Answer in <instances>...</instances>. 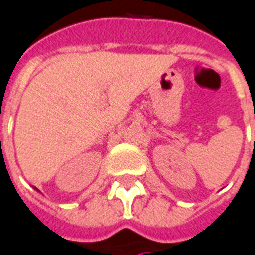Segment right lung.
Wrapping results in <instances>:
<instances>
[{
	"label": "right lung",
	"mask_w": 255,
	"mask_h": 255,
	"mask_svg": "<svg viewBox=\"0 0 255 255\" xmlns=\"http://www.w3.org/2000/svg\"><path fill=\"white\" fill-rule=\"evenodd\" d=\"M35 189H37V188H35ZM37 191H38V189H37Z\"/></svg>",
	"instance_id": "obj_1"
}]
</instances>
